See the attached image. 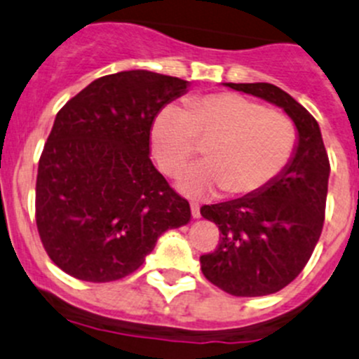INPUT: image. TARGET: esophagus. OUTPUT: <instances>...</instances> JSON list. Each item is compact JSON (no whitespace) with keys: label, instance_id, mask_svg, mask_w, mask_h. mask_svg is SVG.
<instances>
[{"label":"esophagus","instance_id":"34e87169","mask_svg":"<svg viewBox=\"0 0 359 359\" xmlns=\"http://www.w3.org/2000/svg\"><path fill=\"white\" fill-rule=\"evenodd\" d=\"M190 209H191V216H194V218H201V205H198L197 202H191Z\"/></svg>","mask_w":359,"mask_h":359}]
</instances>
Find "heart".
Wrapping results in <instances>:
<instances>
[{"label": "heart", "mask_w": 359, "mask_h": 359, "mask_svg": "<svg viewBox=\"0 0 359 359\" xmlns=\"http://www.w3.org/2000/svg\"><path fill=\"white\" fill-rule=\"evenodd\" d=\"M151 150L168 176H176L205 143L208 161L181 175L180 188L204 195L225 188L248 197L267 188L290 164L297 144L292 118L236 92L190 97L184 109L169 104L151 123Z\"/></svg>", "instance_id": "heart-1"}]
</instances>
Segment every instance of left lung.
I'll return each mask as SVG.
<instances>
[{
	"instance_id": "8db88e82",
	"label": "left lung",
	"mask_w": 359,
	"mask_h": 359,
	"mask_svg": "<svg viewBox=\"0 0 359 359\" xmlns=\"http://www.w3.org/2000/svg\"><path fill=\"white\" fill-rule=\"evenodd\" d=\"M281 106L299 130L292 162L262 191L201 208L219 229L215 251L201 257L209 283L236 297H264L304 271L321 236L330 161L314 116L272 83H226Z\"/></svg>"
}]
</instances>
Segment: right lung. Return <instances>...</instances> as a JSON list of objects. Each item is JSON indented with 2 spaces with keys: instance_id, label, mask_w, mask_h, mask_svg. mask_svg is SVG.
<instances>
[{
  "instance_id": "add662e5",
  "label": "right lung",
  "mask_w": 359,
  "mask_h": 359,
  "mask_svg": "<svg viewBox=\"0 0 359 359\" xmlns=\"http://www.w3.org/2000/svg\"><path fill=\"white\" fill-rule=\"evenodd\" d=\"M188 81L144 69L97 78L55 116L36 176V226L66 274L109 283L133 274L190 204L150 161L157 113Z\"/></svg>"
}]
</instances>
